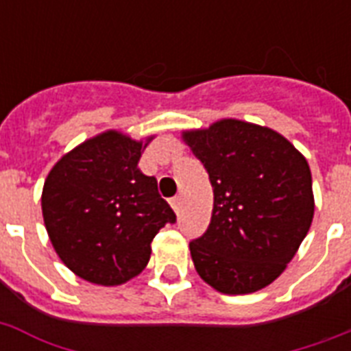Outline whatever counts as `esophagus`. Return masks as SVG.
Returning <instances> with one entry per match:
<instances>
[{
    "label": "esophagus",
    "mask_w": 351,
    "mask_h": 351,
    "mask_svg": "<svg viewBox=\"0 0 351 351\" xmlns=\"http://www.w3.org/2000/svg\"><path fill=\"white\" fill-rule=\"evenodd\" d=\"M171 208L175 209V213H180V208H182V198H180V197L171 198Z\"/></svg>",
    "instance_id": "1"
}]
</instances>
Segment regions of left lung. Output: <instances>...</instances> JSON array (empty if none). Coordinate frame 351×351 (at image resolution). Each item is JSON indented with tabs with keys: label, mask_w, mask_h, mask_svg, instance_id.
<instances>
[{
	"label": "left lung",
	"mask_w": 351,
	"mask_h": 351,
	"mask_svg": "<svg viewBox=\"0 0 351 351\" xmlns=\"http://www.w3.org/2000/svg\"><path fill=\"white\" fill-rule=\"evenodd\" d=\"M182 138L213 187L211 222L189 242L198 275L226 295L266 288L310 231V165L282 134L247 121L228 118Z\"/></svg>",
	"instance_id": "obj_1"
}]
</instances>
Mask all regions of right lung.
<instances>
[{
  "label": "right lung",
  "instance_id": "right-lung-1",
  "mask_svg": "<svg viewBox=\"0 0 351 351\" xmlns=\"http://www.w3.org/2000/svg\"><path fill=\"white\" fill-rule=\"evenodd\" d=\"M145 145L106 131L62 156L47 176V233L63 264L84 280L118 286L136 277L156 233L176 222L156 178L138 169Z\"/></svg>",
  "mask_w": 351,
  "mask_h": 351
}]
</instances>
